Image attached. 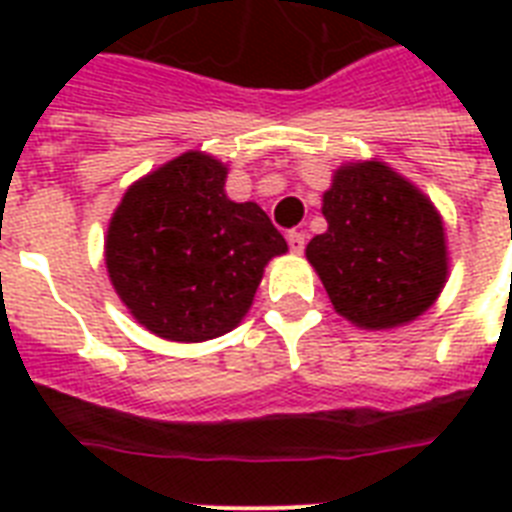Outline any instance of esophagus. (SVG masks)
Wrapping results in <instances>:
<instances>
[{"label":"esophagus","instance_id":"obj_1","mask_svg":"<svg viewBox=\"0 0 512 512\" xmlns=\"http://www.w3.org/2000/svg\"><path fill=\"white\" fill-rule=\"evenodd\" d=\"M287 241H289V249H292L295 255H300V252L305 249V233L303 231H289Z\"/></svg>","mask_w":512,"mask_h":512}]
</instances>
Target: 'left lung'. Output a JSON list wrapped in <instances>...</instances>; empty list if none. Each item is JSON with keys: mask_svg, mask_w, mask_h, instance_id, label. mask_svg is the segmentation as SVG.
Instances as JSON below:
<instances>
[{"mask_svg": "<svg viewBox=\"0 0 512 512\" xmlns=\"http://www.w3.org/2000/svg\"><path fill=\"white\" fill-rule=\"evenodd\" d=\"M321 212L329 228L305 255L340 316L390 329L436 303L449 273L444 223L409 180L382 162L345 164Z\"/></svg>", "mask_w": 512, "mask_h": 512, "instance_id": "obj_1", "label": "left lung"}]
</instances>
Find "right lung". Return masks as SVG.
I'll list each match as a JSON object with an SVG mask.
<instances>
[{
	"label": "right lung",
	"mask_w": 512,
	"mask_h": 512,
	"mask_svg": "<svg viewBox=\"0 0 512 512\" xmlns=\"http://www.w3.org/2000/svg\"><path fill=\"white\" fill-rule=\"evenodd\" d=\"M228 167L177 156L124 193L106 236L116 295L156 337L201 342L247 316L268 260L287 241L255 201L225 196Z\"/></svg>",
	"instance_id": "right-lung-1"
}]
</instances>
